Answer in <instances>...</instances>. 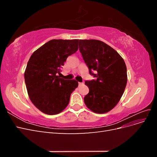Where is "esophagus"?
Masks as SVG:
<instances>
[{"label": "esophagus", "instance_id": "34e87169", "mask_svg": "<svg viewBox=\"0 0 157 157\" xmlns=\"http://www.w3.org/2000/svg\"><path fill=\"white\" fill-rule=\"evenodd\" d=\"M84 84L83 82H78V84H79V85H82V84Z\"/></svg>", "mask_w": 157, "mask_h": 157}]
</instances>
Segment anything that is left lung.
<instances>
[{"mask_svg": "<svg viewBox=\"0 0 157 157\" xmlns=\"http://www.w3.org/2000/svg\"><path fill=\"white\" fill-rule=\"evenodd\" d=\"M79 50L90 74L96 78L85 82L89 93L84 98V103L94 113H107L117 105L124 92V61L115 50L98 40H79Z\"/></svg>", "mask_w": 157, "mask_h": 157, "instance_id": "1", "label": "left lung"}]
</instances>
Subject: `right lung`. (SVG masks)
Wrapping results in <instances>:
<instances>
[{"label": "right lung", "mask_w": 157, "mask_h": 157, "mask_svg": "<svg viewBox=\"0 0 157 157\" xmlns=\"http://www.w3.org/2000/svg\"><path fill=\"white\" fill-rule=\"evenodd\" d=\"M78 39H53L33 52L24 73L29 98L35 106L47 115L62 111L78 83L60 78L61 68L67 57L78 50Z\"/></svg>", "instance_id": "1"}]
</instances>
